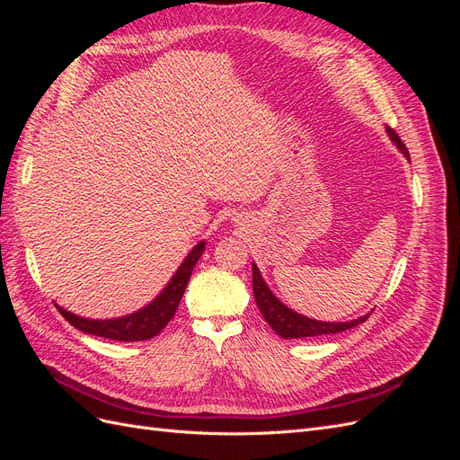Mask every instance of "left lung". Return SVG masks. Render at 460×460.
<instances>
[{"label": "left lung", "mask_w": 460, "mask_h": 460, "mask_svg": "<svg viewBox=\"0 0 460 460\" xmlns=\"http://www.w3.org/2000/svg\"><path fill=\"white\" fill-rule=\"evenodd\" d=\"M385 132L389 136V140L397 146V149L409 159V149L405 144L401 142V137L385 127ZM253 296L255 303L261 311V314L267 320L269 326L286 340H301V338H314V336H326V333H340L349 330L360 323H365L368 314L355 318V320H347V323H324V320H314L305 314L296 313L294 309H289L288 305H284L280 299H278L272 289L267 286V282L262 280V274L257 269V264L253 262Z\"/></svg>", "instance_id": "obj_1"}]
</instances>
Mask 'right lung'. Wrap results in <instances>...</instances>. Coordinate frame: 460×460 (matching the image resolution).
I'll return each instance as SVG.
<instances>
[{"mask_svg":"<svg viewBox=\"0 0 460 460\" xmlns=\"http://www.w3.org/2000/svg\"><path fill=\"white\" fill-rule=\"evenodd\" d=\"M203 252H205V242H199L188 253L182 264H180L178 270L172 274L169 284L164 286L161 294L151 303H147L146 307L137 309L130 314L117 316V318H84L59 307V305L58 309L75 328H78L80 332L93 333V336L117 340V341L151 340L171 323V318L174 316L180 305V299L184 296L193 267H196V262L199 261Z\"/></svg>","mask_w":460,"mask_h":460,"instance_id":"add662e5","label":"right lung"}]
</instances>
